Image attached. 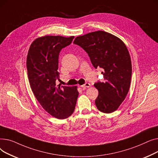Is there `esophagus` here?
I'll use <instances>...</instances> for the list:
<instances>
[{
	"instance_id": "1",
	"label": "esophagus",
	"mask_w": 158,
	"mask_h": 158,
	"mask_svg": "<svg viewBox=\"0 0 158 158\" xmlns=\"http://www.w3.org/2000/svg\"><path fill=\"white\" fill-rule=\"evenodd\" d=\"M90 86V84L88 83V82H86V83H85V85L81 86V88H89Z\"/></svg>"
}]
</instances>
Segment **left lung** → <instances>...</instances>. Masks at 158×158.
Here are the masks:
<instances>
[{"label":"left lung","instance_id":"obj_1","mask_svg":"<svg viewBox=\"0 0 158 158\" xmlns=\"http://www.w3.org/2000/svg\"><path fill=\"white\" fill-rule=\"evenodd\" d=\"M73 44L88 53L95 69H102L104 82L94 84L98 91L97 109L104 113L116 111L126 98L131 85L132 65L126 45L118 37L102 31L77 36Z\"/></svg>","mask_w":158,"mask_h":158}]
</instances>
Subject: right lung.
Returning a JSON list of instances; mask_svg holds the SVG:
<instances>
[{"mask_svg": "<svg viewBox=\"0 0 158 158\" xmlns=\"http://www.w3.org/2000/svg\"><path fill=\"white\" fill-rule=\"evenodd\" d=\"M74 36H45L31 44L27 57L28 79L31 89L43 108L58 119L73 113L79 92L77 86L57 85L58 59L61 50L69 45Z\"/></svg>", "mask_w": 158, "mask_h": 158, "instance_id": "obj_1", "label": "right lung"}]
</instances>
